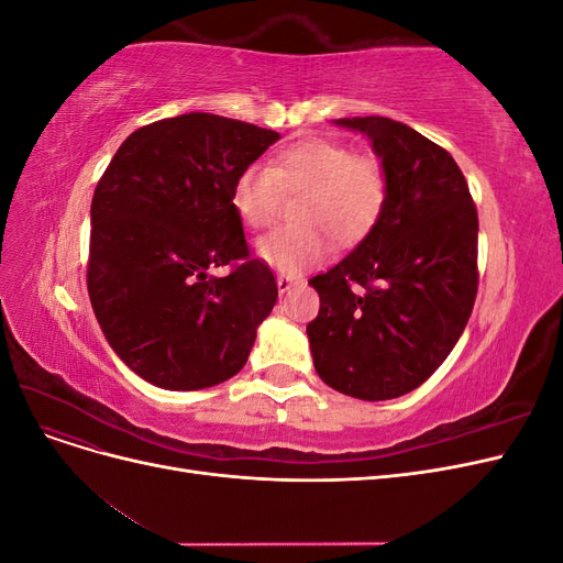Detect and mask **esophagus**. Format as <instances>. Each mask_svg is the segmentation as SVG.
<instances>
[{
	"mask_svg": "<svg viewBox=\"0 0 563 563\" xmlns=\"http://www.w3.org/2000/svg\"><path fill=\"white\" fill-rule=\"evenodd\" d=\"M300 279L298 277H288V275H279L277 277V286H279V294H288L294 286H298Z\"/></svg>",
	"mask_w": 563,
	"mask_h": 563,
	"instance_id": "esophagus-1",
	"label": "esophagus"
}]
</instances>
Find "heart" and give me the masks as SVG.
Segmentation results:
<instances>
[{
	"mask_svg": "<svg viewBox=\"0 0 563 563\" xmlns=\"http://www.w3.org/2000/svg\"><path fill=\"white\" fill-rule=\"evenodd\" d=\"M284 195H302L298 220L258 242L261 258L284 275H298L329 253V232L338 242L362 240L387 207L389 176L383 159L327 139H308L277 152L269 166H246L234 178L232 209L251 230L275 223Z\"/></svg>",
	"mask_w": 563,
	"mask_h": 563,
	"instance_id": "1",
	"label": "heart"
}]
</instances>
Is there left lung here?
Instances as JSON below:
<instances>
[{
	"mask_svg": "<svg viewBox=\"0 0 563 563\" xmlns=\"http://www.w3.org/2000/svg\"><path fill=\"white\" fill-rule=\"evenodd\" d=\"M335 124L368 135L389 197L360 246L310 279L321 305L308 338L323 383L385 401L428 380L463 335L479 286V218L444 147L387 117Z\"/></svg>",
	"mask_w": 563,
	"mask_h": 563,
	"instance_id": "obj_1",
	"label": "left lung"
}]
</instances>
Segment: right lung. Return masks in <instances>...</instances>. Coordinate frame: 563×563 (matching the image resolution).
I'll return each instance as SVG.
<instances>
[{
    "instance_id": "right-lung-1",
    "label": "right lung",
    "mask_w": 563,
    "mask_h": 563,
    "mask_svg": "<svg viewBox=\"0 0 563 563\" xmlns=\"http://www.w3.org/2000/svg\"><path fill=\"white\" fill-rule=\"evenodd\" d=\"M277 131L209 112L159 119L119 145L91 201L87 286L110 347L164 389L240 373L277 302L232 209L234 178ZM228 264L225 278L208 269Z\"/></svg>"
}]
</instances>
